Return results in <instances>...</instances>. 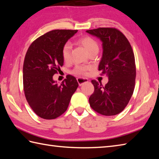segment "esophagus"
Segmentation results:
<instances>
[{"instance_id": "esophagus-1", "label": "esophagus", "mask_w": 159, "mask_h": 159, "mask_svg": "<svg viewBox=\"0 0 159 159\" xmlns=\"http://www.w3.org/2000/svg\"><path fill=\"white\" fill-rule=\"evenodd\" d=\"M76 80L78 81V83H79V86H81L82 85H83L84 83L88 82V79H85V78H77Z\"/></svg>"}]
</instances>
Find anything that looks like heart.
Here are the masks:
<instances>
[{
    "mask_svg": "<svg viewBox=\"0 0 159 159\" xmlns=\"http://www.w3.org/2000/svg\"><path fill=\"white\" fill-rule=\"evenodd\" d=\"M80 45L86 50L90 55L92 53H97L99 50V45L96 39L89 36H83L80 38L78 40ZM70 51L71 48L69 43H66L63 45L61 50V55L63 61L65 62H68L70 60ZM89 70V67L87 66H76L73 70V74L78 76L85 75L87 71Z\"/></svg>",
    "mask_w": 159,
    "mask_h": 159,
    "instance_id": "obj_1",
    "label": "heart"
}]
</instances>
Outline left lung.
<instances>
[{
	"mask_svg": "<svg viewBox=\"0 0 159 159\" xmlns=\"http://www.w3.org/2000/svg\"><path fill=\"white\" fill-rule=\"evenodd\" d=\"M102 42L103 53L98 70L107 74L105 86L92 80L94 92L89 98L92 109L105 116H116L129 102L135 85L136 66L133 48L120 30L102 27L86 31Z\"/></svg>",
	"mask_w": 159,
	"mask_h": 159,
	"instance_id": "obj_1",
	"label": "left lung"
}]
</instances>
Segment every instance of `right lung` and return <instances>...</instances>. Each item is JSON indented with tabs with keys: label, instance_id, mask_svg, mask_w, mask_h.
Listing matches in <instances>:
<instances>
[{
	"label": "right lung",
	"instance_id": "right-lung-1",
	"mask_svg": "<svg viewBox=\"0 0 159 159\" xmlns=\"http://www.w3.org/2000/svg\"><path fill=\"white\" fill-rule=\"evenodd\" d=\"M78 30L57 29L37 38L27 50L23 64V89L26 101L35 113L53 120L66 112L79 84L67 75L61 85L52 76L63 66V45Z\"/></svg>",
	"mask_w": 159,
	"mask_h": 159
}]
</instances>
